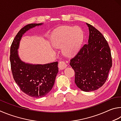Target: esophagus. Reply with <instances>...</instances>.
I'll list each match as a JSON object with an SVG mask.
<instances>
[{
  "mask_svg": "<svg viewBox=\"0 0 121 121\" xmlns=\"http://www.w3.org/2000/svg\"><path fill=\"white\" fill-rule=\"evenodd\" d=\"M67 66V64H66V63L64 62V61L63 60H61L60 62H59V64H58V67L59 69H64L65 68H66Z\"/></svg>",
  "mask_w": 121,
  "mask_h": 121,
  "instance_id": "1",
  "label": "esophagus"
}]
</instances>
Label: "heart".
Here are the masks:
<instances>
[{
	"mask_svg": "<svg viewBox=\"0 0 121 121\" xmlns=\"http://www.w3.org/2000/svg\"><path fill=\"white\" fill-rule=\"evenodd\" d=\"M82 39L83 33L80 27L63 26L52 33L51 42L56 48L62 47L63 53L70 56L79 50Z\"/></svg>",
	"mask_w": 121,
	"mask_h": 121,
	"instance_id": "heart-1",
	"label": "heart"
}]
</instances>
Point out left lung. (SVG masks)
Returning a JSON list of instances; mask_svg holds the SVG:
<instances>
[{
    "mask_svg": "<svg viewBox=\"0 0 121 121\" xmlns=\"http://www.w3.org/2000/svg\"><path fill=\"white\" fill-rule=\"evenodd\" d=\"M89 36L70 65L75 72V83L86 92L98 89L105 83L112 66L110 48L103 35L95 27L86 23Z\"/></svg>",
    "mask_w": 121,
    "mask_h": 121,
    "instance_id": "1",
    "label": "left lung"
}]
</instances>
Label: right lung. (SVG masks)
<instances>
[{"label":"right lung","instance_id":"right-lung-1","mask_svg":"<svg viewBox=\"0 0 121 121\" xmlns=\"http://www.w3.org/2000/svg\"><path fill=\"white\" fill-rule=\"evenodd\" d=\"M42 23L25 25L17 34L10 47V62L13 78L22 91L33 98L45 96L52 90L58 72V62L46 64H32L21 60L18 49L23 35Z\"/></svg>","mask_w":121,"mask_h":121}]
</instances>
